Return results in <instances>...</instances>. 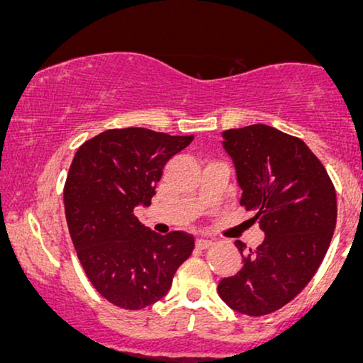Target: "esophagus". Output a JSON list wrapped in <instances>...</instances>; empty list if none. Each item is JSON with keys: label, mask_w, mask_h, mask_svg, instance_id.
Here are the masks:
<instances>
[{"label": "esophagus", "mask_w": 363, "mask_h": 363, "mask_svg": "<svg viewBox=\"0 0 363 363\" xmlns=\"http://www.w3.org/2000/svg\"><path fill=\"white\" fill-rule=\"evenodd\" d=\"M213 245V242L211 240H208V239H196V247L198 249H208V247H211Z\"/></svg>", "instance_id": "1"}]
</instances>
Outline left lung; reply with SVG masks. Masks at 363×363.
Instances as JSON below:
<instances>
[{"instance_id": "left-lung-1", "label": "left lung", "mask_w": 363, "mask_h": 363, "mask_svg": "<svg viewBox=\"0 0 363 363\" xmlns=\"http://www.w3.org/2000/svg\"><path fill=\"white\" fill-rule=\"evenodd\" d=\"M242 188L240 206L254 211L265 239L257 249L235 240L244 264L218 293L234 311L264 316L290 303L318 272L329 249L337 198L309 147L265 124L223 133Z\"/></svg>"}]
</instances>
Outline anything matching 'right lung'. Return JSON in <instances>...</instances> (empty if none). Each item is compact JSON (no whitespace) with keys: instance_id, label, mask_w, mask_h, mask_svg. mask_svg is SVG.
<instances>
[{"instance_id":"obj_1","label":"right lung","mask_w":363,"mask_h":363,"mask_svg":"<svg viewBox=\"0 0 363 363\" xmlns=\"http://www.w3.org/2000/svg\"><path fill=\"white\" fill-rule=\"evenodd\" d=\"M193 135L144 128L109 129L78 147L64 186L65 218L78 260L99 295L123 309H143L170 290L191 255L193 235H160L135 218L149 206L164 165Z\"/></svg>"}]
</instances>
